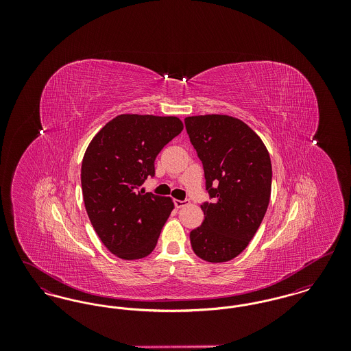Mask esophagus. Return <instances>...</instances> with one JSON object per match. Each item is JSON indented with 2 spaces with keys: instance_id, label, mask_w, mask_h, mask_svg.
I'll return each mask as SVG.
<instances>
[{
  "instance_id": "34e87169",
  "label": "esophagus",
  "mask_w": 351,
  "mask_h": 351,
  "mask_svg": "<svg viewBox=\"0 0 351 351\" xmlns=\"http://www.w3.org/2000/svg\"><path fill=\"white\" fill-rule=\"evenodd\" d=\"M173 202H175L176 208H183V206H186L189 204V200H175Z\"/></svg>"
}]
</instances>
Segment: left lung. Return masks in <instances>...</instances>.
<instances>
[{"label":"left lung","instance_id":"obj_1","mask_svg":"<svg viewBox=\"0 0 351 351\" xmlns=\"http://www.w3.org/2000/svg\"><path fill=\"white\" fill-rule=\"evenodd\" d=\"M213 202L189 234L195 254L210 263L232 261L249 245L266 215L272 182L267 149L243 121L225 114L184 119Z\"/></svg>","mask_w":351,"mask_h":351}]
</instances>
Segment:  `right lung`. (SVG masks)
Here are the masks:
<instances>
[{"label":"right lung","instance_id":"add662e5","mask_svg":"<svg viewBox=\"0 0 351 351\" xmlns=\"http://www.w3.org/2000/svg\"><path fill=\"white\" fill-rule=\"evenodd\" d=\"M178 117L121 114L93 136L82 165L84 204L106 249L121 259L147 256L173 206L139 186L155 175V158L182 133Z\"/></svg>","mask_w":351,"mask_h":351}]
</instances>
